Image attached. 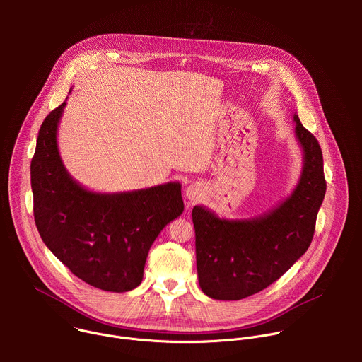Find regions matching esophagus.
Masks as SVG:
<instances>
[{"label":"esophagus","instance_id":"1","mask_svg":"<svg viewBox=\"0 0 362 362\" xmlns=\"http://www.w3.org/2000/svg\"><path fill=\"white\" fill-rule=\"evenodd\" d=\"M202 186L200 185H190L187 189H186V196L190 202H196L202 197Z\"/></svg>","mask_w":362,"mask_h":362}]
</instances>
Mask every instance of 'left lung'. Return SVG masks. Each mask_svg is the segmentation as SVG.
<instances>
[{"instance_id": "obj_1", "label": "left lung", "mask_w": 362, "mask_h": 362, "mask_svg": "<svg viewBox=\"0 0 362 362\" xmlns=\"http://www.w3.org/2000/svg\"><path fill=\"white\" fill-rule=\"evenodd\" d=\"M303 151L300 177L292 193L269 212L249 219H225L194 206L199 285L208 296L239 300L268 288L306 252L314 238L327 182L318 140L293 115Z\"/></svg>"}]
</instances>
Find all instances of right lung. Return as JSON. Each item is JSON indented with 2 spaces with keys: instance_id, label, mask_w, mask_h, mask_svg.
Masks as SVG:
<instances>
[{
  "instance_id": "1",
  "label": "right lung",
  "mask_w": 362,
  "mask_h": 362,
  "mask_svg": "<svg viewBox=\"0 0 362 362\" xmlns=\"http://www.w3.org/2000/svg\"><path fill=\"white\" fill-rule=\"evenodd\" d=\"M67 98L42 122L31 160L34 219L45 246L77 278L110 292L140 285L151 243L185 209L182 185L97 193L63 165L57 129Z\"/></svg>"
}]
</instances>
